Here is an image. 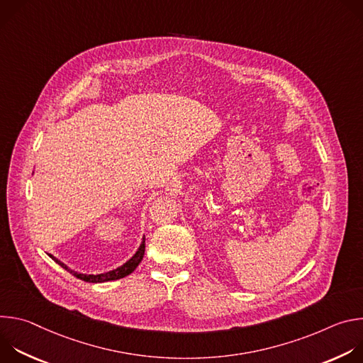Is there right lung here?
I'll return each instance as SVG.
<instances>
[{"mask_svg":"<svg viewBox=\"0 0 363 363\" xmlns=\"http://www.w3.org/2000/svg\"><path fill=\"white\" fill-rule=\"evenodd\" d=\"M143 254H145V237L142 238V242L139 245V248L136 250V252L129 258V260L119 266L118 269H113L111 272H106V273H100V274H86V273H80V272H76V270H72L70 267H67L63 262H60L59 258H56L55 255L48 254L53 260L62 266L65 270H67L69 273H72L74 277L83 280V281H89V283H101V281H109V280H118V279H123L126 276H129L130 273H133V270L139 266V263L142 262L143 258Z\"/></svg>","mask_w":363,"mask_h":363,"instance_id":"1","label":"right lung"}]
</instances>
